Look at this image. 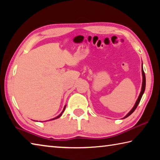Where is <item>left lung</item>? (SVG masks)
Listing matches in <instances>:
<instances>
[{"mask_svg": "<svg viewBox=\"0 0 160 160\" xmlns=\"http://www.w3.org/2000/svg\"><path fill=\"white\" fill-rule=\"evenodd\" d=\"M142 85L141 92H140V95H139V97H138V98L136 102H135V105H134L133 108H132V109L131 110V112H130L128 113V114H127V115L125 116V117H124V118H126V117H128V116H129L130 115H131V113H132V112H133L135 110V109H136L137 107H138V104H139L140 102V99H141V98H142V96L143 93H144V92H145V72H144V70H143V69H142Z\"/></svg>", "mask_w": 160, "mask_h": 160, "instance_id": "left-lung-1", "label": "left lung"}]
</instances>
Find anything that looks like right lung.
<instances>
[{"label":"right lung","mask_w":160,"mask_h":160,"mask_svg":"<svg viewBox=\"0 0 160 160\" xmlns=\"http://www.w3.org/2000/svg\"><path fill=\"white\" fill-rule=\"evenodd\" d=\"M65 108H66V107H64V109H63V112H61V114H60V115H59V116H57V117H56V118H53V119H51V120H53V119H56V118H59V117H60V116H61V115H62V113H63V112H64V110H65Z\"/></svg>","instance_id":"add662e5"}]
</instances>
